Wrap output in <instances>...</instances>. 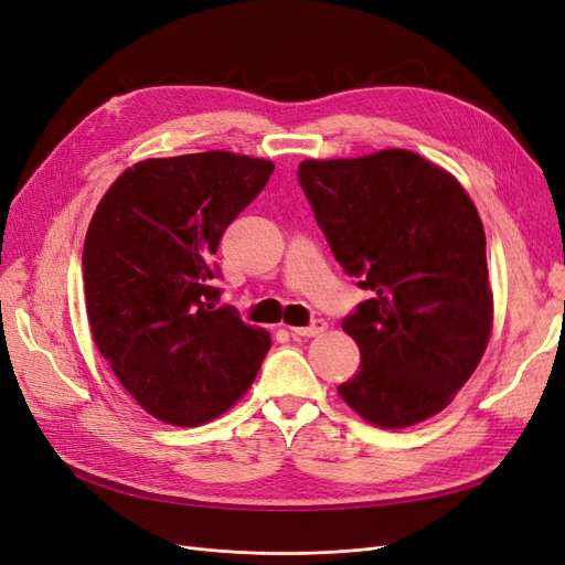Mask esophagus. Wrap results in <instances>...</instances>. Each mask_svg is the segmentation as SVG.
I'll list each match as a JSON object with an SVG mask.
<instances>
[{"instance_id": "obj_1", "label": "esophagus", "mask_w": 565, "mask_h": 565, "mask_svg": "<svg viewBox=\"0 0 565 565\" xmlns=\"http://www.w3.org/2000/svg\"><path fill=\"white\" fill-rule=\"evenodd\" d=\"M324 328H328V322H324L322 318H316L309 328H289V332H292L295 337H318V334H322L324 332Z\"/></svg>"}]
</instances>
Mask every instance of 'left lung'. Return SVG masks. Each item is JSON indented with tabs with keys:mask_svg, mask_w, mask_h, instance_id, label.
<instances>
[{
	"mask_svg": "<svg viewBox=\"0 0 565 565\" xmlns=\"http://www.w3.org/2000/svg\"><path fill=\"white\" fill-rule=\"evenodd\" d=\"M299 183L334 259L372 292L341 328L361 370L339 396L382 429L446 409L492 330L486 233L446 169L391 148L353 160H303Z\"/></svg>",
	"mask_w": 565,
	"mask_h": 565,
	"instance_id": "1",
	"label": "left lung"
}]
</instances>
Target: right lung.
<instances>
[{"mask_svg":"<svg viewBox=\"0 0 565 565\" xmlns=\"http://www.w3.org/2000/svg\"><path fill=\"white\" fill-rule=\"evenodd\" d=\"M270 174L273 162L226 150L143 160L92 216L82 252L92 337L131 398L167 424L226 413L270 349L268 332L214 306L221 235Z\"/></svg>","mask_w":565,"mask_h":565,"instance_id":"obj_1","label":"right lung"}]
</instances>
